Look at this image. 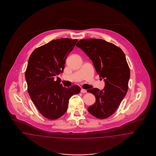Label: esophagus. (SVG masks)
Instances as JSON below:
<instances>
[{"label": "esophagus", "mask_w": 156, "mask_h": 156, "mask_svg": "<svg viewBox=\"0 0 156 156\" xmlns=\"http://www.w3.org/2000/svg\"><path fill=\"white\" fill-rule=\"evenodd\" d=\"M80 92H81L82 93H86L87 92V90H85V89H82L80 90Z\"/></svg>", "instance_id": "34e87169"}]
</instances>
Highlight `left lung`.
Here are the masks:
<instances>
[{"instance_id":"left-lung-1","label":"left lung","mask_w":156,"mask_h":156,"mask_svg":"<svg viewBox=\"0 0 156 156\" xmlns=\"http://www.w3.org/2000/svg\"><path fill=\"white\" fill-rule=\"evenodd\" d=\"M92 61L95 70L104 80L105 87L87 90L96 98L88 111L96 118L104 119L117 109L128 90L130 70L122 50L103 39H82L76 44Z\"/></svg>"}]
</instances>
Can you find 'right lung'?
I'll return each instance as SVG.
<instances>
[{
	"instance_id": "obj_1",
	"label": "right lung",
	"mask_w": 156,
	"mask_h": 156,
	"mask_svg": "<svg viewBox=\"0 0 156 156\" xmlns=\"http://www.w3.org/2000/svg\"><path fill=\"white\" fill-rule=\"evenodd\" d=\"M78 40L62 38L52 40L36 48L28 59L25 73L27 90L34 104L43 116L56 119L65 113L72 95L78 94L80 87L66 88L60 84L66 58Z\"/></svg>"
}]
</instances>
